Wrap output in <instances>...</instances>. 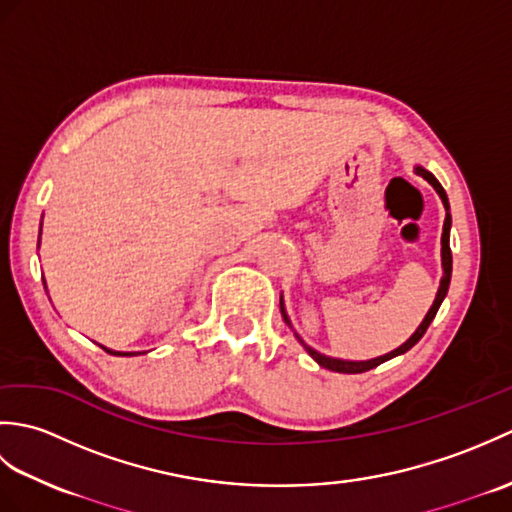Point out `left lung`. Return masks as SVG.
<instances>
[{
	"label": "left lung",
	"instance_id": "left-lung-1",
	"mask_svg": "<svg viewBox=\"0 0 512 512\" xmlns=\"http://www.w3.org/2000/svg\"><path fill=\"white\" fill-rule=\"evenodd\" d=\"M416 173L418 176H422L424 180H427L433 189L438 191V195H440V200H442V204H444V209H447V217H444V226H442V279H440V288H438V295H436V301H433V306L429 308V312H427V317L422 319V323L418 325V330L413 332L409 339L402 343L400 347H396L394 352H389V354H385V356H378V358H372V361H341V358H332V356H325V354H321V352H317V350H312L310 345H306L303 343V339L301 336L295 332V336H297V341L306 347V352L314 358V361H317L321 367H325V369H332V372H339V374H361V372H367V369H374V367H378L380 363H385V361H389V358H394V356H400V354H405V352H409L413 345H416L422 336H424V332H427V328L431 325V321L436 319V312H438V308H440V303L444 301V297H447V292H449V284H451V266H453V257H451V246H449V231H451V213H449V198H447V191L442 189V184L436 180V176H433L431 171H427L424 167H416ZM279 308H281V317H284V321L290 325L292 328V323H290V319H288V314H286V306H284V297L279 299Z\"/></svg>",
	"mask_w": 512,
	"mask_h": 512
}]
</instances>
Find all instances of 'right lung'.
Returning <instances> with one entry per match:
<instances>
[{
	"instance_id": "add662e5",
	"label": "right lung",
	"mask_w": 512,
	"mask_h": 512,
	"mask_svg": "<svg viewBox=\"0 0 512 512\" xmlns=\"http://www.w3.org/2000/svg\"><path fill=\"white\" fill-rule=\"evenodd\" d=\"M103 347V345H101ZM103 350L107 352V354H112V356H136V352H114V350H110V347H103Z\"/></svg>"
}]
</instances>
